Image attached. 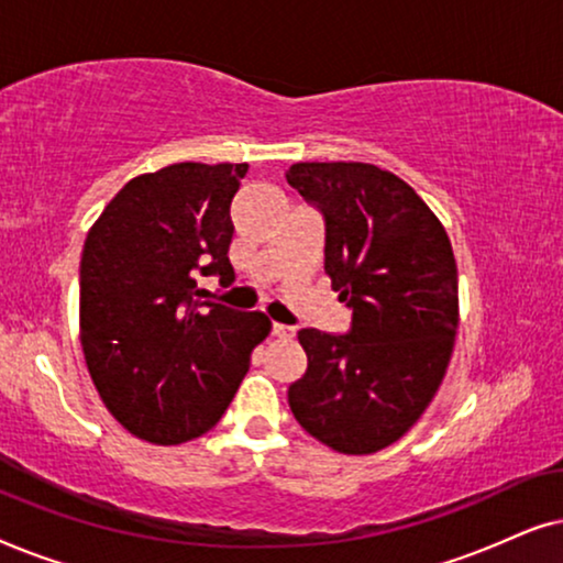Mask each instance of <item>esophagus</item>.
<instances>
[{"label":"esophagus","mask_w":563,"mask_h":563,"mask_svg":"<svg viewBox=\"0 0 563 563\" xmlns=\"http://www.w3.org/2000/svg\"><path fill=\"white\" fill-rule=\"evenodd\" d=\"M272 333H274L276 338H291V335H295V328L282 325V322H274V325H272Z\"/></svg>","instance_id":"34e87169"}]
</instances>
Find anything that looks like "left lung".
Returning <instances> with one entry per match:
<instances>
[{"label":"left lung","mask_w":563,"mask_h":563,"mask_svg":"<svg viewBox=\"0 0 563 563\" xmlns=\"http://www.w3.org/2000/svg\"><path fill=\"white\" fill-rule=\"evenodd\" d=\"M287 181L325 214V274L353 310L349 335L305 328L307 372L289 387L299 426L366 456L433 402L459 330V272L443 222L410 184L358 161L295 164Z\"/></svg>","instance_id":"left-lung-1"}]
</instances>
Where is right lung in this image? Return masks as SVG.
<instances>
[{
	"mask_svg": "<svg viewBox=\"0 0 563 563\" xmlns=\"http://www.w3.org/2000/svg\"><path fill=\"white\" fill-rule=\"evenodd\" d=\"M249 164H172L130 179L89 228L81 253L79 338L91 382L128 433L187 443L218 426L264 312L202 302L197 274L233 282L230 202Z\"/></svg>",
	"mask_w": 563,
	"mask_h": 563,
	"instance_id": "1",
	"label": "right lung"
}]
</instances>
